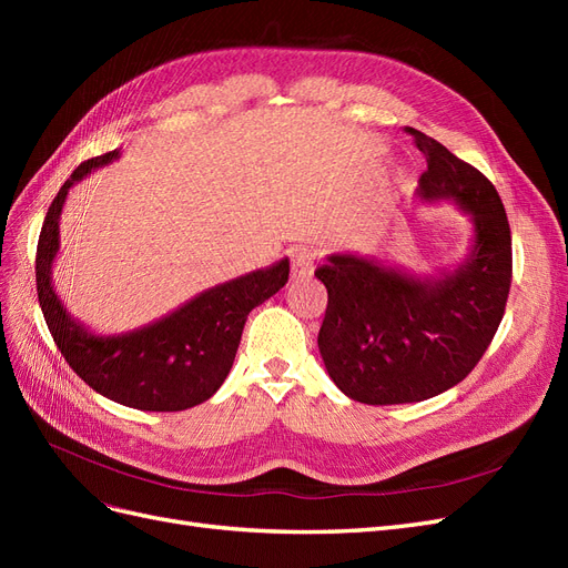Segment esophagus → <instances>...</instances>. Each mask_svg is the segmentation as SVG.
<instances>
[{"label": "esophagus", "mask_w": 568, "mask_h": 568, "mask_svg": "<svg viewBox=\"0 0 568 568\" xmlns=\"http://www.w3.org/2000/svg\"><path fill=\"white\" fill-rule=\"evenodd\" d=\"M315 270V253L313 248H296L294 255H291V274H294L296 280H303V277H311Z\"/></svg>", "instance_id": "1"}]
</instances>
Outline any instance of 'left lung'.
Wrapping results in <instances>:
<instances>
[{
  "mask_svg": "<svg viewBox=\"0 0 568 568\" xmlns=\"http://www.w3.org/2000/svg\"><path fill=\"white\" fill-rule=\"evenodd\" d=\"M426 156L417 199L453 201L471 222L467 255L438 274L332 253L317 346L332 382L367 405L419 403L453 388L486 353L505 315L511 234L495 186L440 142L405 128Z\"/></svg>",
  "mask_w": 568,
  "mask_h": 568,
  "instance_id": "left-lung-1",
  "label": "left lung"
}]
</instances>
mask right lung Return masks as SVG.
Instances as JSON below:
<instances>
[{"mask_svg":"<svg viewBox=\"0 0 568 568\" xmlns=\"http://www.w3.org/2000/svg\"><path fill=\"white\" fill-rule=\"evenodd\" d=\"M120 159V149L84 161L51 201L38 242L36 277L42 315L65 363L104 398L144 412L201 405L227 379L248 313L288 282V257L201 291L178 311L123 334H97L65 311L51 267L59 255V220L68 192L92 170Z\"/></svg>","mask_w":568,"mask_h":568,"instance_id":"add662e5","label":"right lung"}]
</instances>
